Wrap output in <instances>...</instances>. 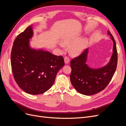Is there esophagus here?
<instances>
[{"instance_id": "34e87169", "label": "esophagus", "mask_w": 126, "mask_h": 126, "mask_svg": "<svg viewBox=\"0 0 126 126\" xmlns=\"http://www.w3.org/2000/svg\"><path fill=\"white\" fill-rule=\"evenodd\" d=\"M64 63H65L66 64L69 63L70 62V59H69V57H67V56L64 57Z\"/></svg>"}]
</instances>
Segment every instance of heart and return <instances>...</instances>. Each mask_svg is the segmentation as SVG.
I'll return each instance as SVG.
<instances>
[{"label": "heart", "mask_w": 126, "mask_h": 126, "mask_svg": "<svg viewBox=\"0 0 126 126\" xmlns=\"http://www.w3.org/2000/svg\"><path fill=\"white\" fill-rule=\"evenodd\" d=\"M78 39V38H71L66 39L63 40V43L64 44H69L73 43ZM61 46L63 47V44H60ZM86 40L85 39H82L80 40L77 43H75L72 45L71 47V51L73 54H78V53L81 52L86 47Z\"/></svg>", "instance_id": "1"}]
</instances>
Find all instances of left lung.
Here are the masks:
<instances>
[{
  "instance_id": "1",
  "label": "left lung",
  "mask_w": 126,
  "mask_h": 126,
  "mask_svg": "<svg viewBox=\"0 0 126 126\" xmlns=\"http://www.w3.org/2000/svg\"><path fill=\"white\" fill-rule=\"evenodd\" d=\"M113 43V54L109 63L99 69H92L86 64L88 49L70 61L71 84L78 93L82 94L93 95L104 90L107 86L115 74L118 62L116 41L108 30Z\"/></svg>"
}]
</instances>
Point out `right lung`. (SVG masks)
I'll list each match as a JSON object with an SVG mask.
<instances>
[{"instance_id":"obj_1","label":"right lung","mask_w":126,"mask_h":126,"mask_svg":"<svg viewBox=\"0 0 126 126\" xmlns=\"http://www.w3.org/2000/svg\"><path fill=\"white\" fill-rule=\"evenodd\" d=\"M32 35L30 25L16 37L11 52V65L19 87L29 94H39L51 87L64 62L62 56L30 48L29 39Z\"/></svg>"}]
</instances>
